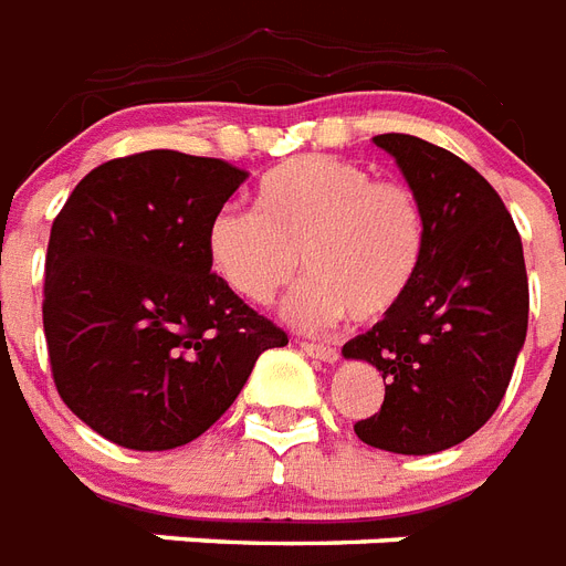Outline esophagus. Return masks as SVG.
Listing matches in <instances>:
<instances>
[{"label": "esophagus", "mask_w": 566, "mask_h": 566, "mask_svg": "<svg viewBox=\"0 0 566 566\" xmlns=\"http://www.w3.org/2000/svg\"><path fill=\"white\" fill-rule=\"evenodd\" d=\"M302 349L311 355V358H317L323 364H337L340 361V353L332 349V346H317V344H302Z\"/></svg>", "instance_id": "1"}]
</instances>
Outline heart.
<instances>
[{"label":"heart","mask_w":566,"mask_h":566,"mask_svg":"<svg viewBox=\"0 0 566 566\" xmlns=\"http://www.w3.org/2000/svg\"><path fill=\"white\" fill-rule=\"evenodd\" d=\"M255 211L222 208L208 226V258L234 296L266 305L293 275L308 279L284 302L300 328L394 314L422 270L429 222L402 181H378L358 164L302 155L261 176Z\"/></svg>","instance_id":"1"}]
</instances>
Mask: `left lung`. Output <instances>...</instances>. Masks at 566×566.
<instances>
[{
	"instance_id": "8db88e82",
	"label": "left lung",
	"mask_w": 566,
	"mask_h": 566,
	"mask_svg": "<svg viewBox=\"0 0 566 566\" xmlns=\"http://www.w3.org/2000/svg\"><path fill=\"white\" fill-rule=\"evenodd\" d=\"M420 196L429 243L411 293L344 358L385 378L381 411L355 422L367 447L431 455L491 420L526 344L528 279L500 193L458 155L411 135L373 137Z\"/></svg>"
}]
</instances>
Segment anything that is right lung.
I'll return each mask as SVG.
<instances>
[{
    "label": "right lung",
    "instance_id": "obj_1",
    "mask_svg": "<svg viewBox=\"0 0 566 566\" xmlns=\"http://www.w3.org/2000/svg\"><path fill=\"white\" fill-rule=\"evenodd\" d=\"M249 179L153 149L91 170L52 222L43 332L66 408L137 452L185 447L287 335L211 273L208 226Z\"/></svg>",
    "mask_w": 566,
    "mask_h": 566
}]
</instances>
